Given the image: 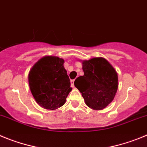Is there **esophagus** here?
Here are the masks:
<instances>
[{
	"label": "esophagus",
	"instance_id": "esophagus-1",
	"mask_svg": "<svg viewBox=\"0 0 147 147\" xmlns=\"http://www.w3.org/2000/svg\"><path fill=\"white\" fill-rule=\"evenodd\" d=\"M74 82H75V80H70V83H71V86L74 87L75 85H74Z\"/></svg>",
	"mask_w": 147,
	"mask_h": 147
}]
</instances>
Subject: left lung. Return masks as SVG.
Listing matches in <instances>:
<instances>
[{"label":"left lung","mask_w":147,"mask_h":147,"mask_svg":"<svg viewBox=\"0 0 147 147\" xmlns=\"http://www.w3.org/2000/svg\"><path fill=\"white\" fill-rule=\"evenodd\" d=\"M84 75L75 80L85 103L93 110H103L114 99L118 89V75L104 58L82 61Z\"/></svg>","instance_id":"8db88e82"}]
</instances>
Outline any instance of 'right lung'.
<instances>
[{"label":"right lung","mask_w":147,"mask_h":147,"mask_svg":"<svg viewBox=\"0 0 147 147\" xmlns=\"http://www.w3.org/2000/svg\"><path fill=\"white\" fill-rule=\"evenodd\" d=\"M63 59L46 55L31 67L28 73L30 90L42 108L55 110L64 105L72 91Z\"/></svg>","instance_id":"right-lung-1"}]
</instances>
